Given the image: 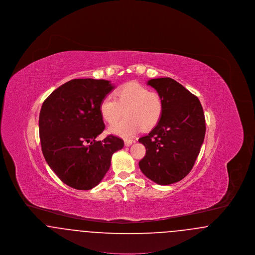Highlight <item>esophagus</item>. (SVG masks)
Listing matches in <instances>:
<instances>
[{
  "mask_svg": "<svg viewBox=\"0 0 255 255\" xmlns=\"http://www.w3.org/2000/svg\"><path fill=\"white\" fill-rule=\"evenodd\" d=\"M133 143V140L132 139H125L124 140V144L125 146H130Z\"/></svg>",
  "mask_w": 255,
  "mask_h": 255,
  "instance_id": "1",
  "label": "esophagus"
}]
</instances>
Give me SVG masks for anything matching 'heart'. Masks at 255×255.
I'll use <instances>...</instances> for the list:
<instances>
[{
  "mask_svg": "<svg viewBox=\"0 0 255 255\" xmlns=\"http://www.w3.org/2000/svg\"><path fill=\"white\" fill-rule=\"evenodd\" d=\"M115 97L107 95L99 103V112L103 120L110 124L122 117L126 111L127 118L112 125L109 132L122 137H129L140 131L157 125L162 115L163 102L156 92L135 81L127 82L115 91Z\"/></svg>",
  "mask_w": 255,
  "mask_h": 255,
  "instance_id": "1",
  "label": "heart"
}]
</instances>
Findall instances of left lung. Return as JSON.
I'll list each match as a JSON object with an SVG mask.
<instances>
[{"mask_svg": "<svg viewBox=\"0 0 255 255\" xmlns=\"http://www.w3.org/2000/svg\"><path fill=\"white\" fill-rule=\"evenodd\" d=\"M163 102L156 127L138 139L146 154L139 168L160 185L180 182L194 166L206 134V120L199 98L170 77L151 79Z\"/></svg>", "mask_w": 255, "mask_h": 255, "instance_id": "left-lung-1", "label": "left lung"}]
</instances>
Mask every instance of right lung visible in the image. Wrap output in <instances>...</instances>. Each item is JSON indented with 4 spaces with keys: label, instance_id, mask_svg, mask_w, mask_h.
<instances>
[{
    "label": "right lung",
    "instance_id": "right-lung-1",
    "mask_svg": "<svg viewBox=\"0 0 255 255\" xmlns=\"http://www.w3.org/2000/svg\"><path fill=\"white\" fill-rule=\"evenodd\" d=\"M115 88L104 79H73L54 90L39 116V134L47 163L62 182L77 190L97 186L111 166L122 138L110 134L96 140L105 124L101 99Z\"/></svg>",
    "mask_w": 255,
    "mask_h": 255
}]
</instances>
